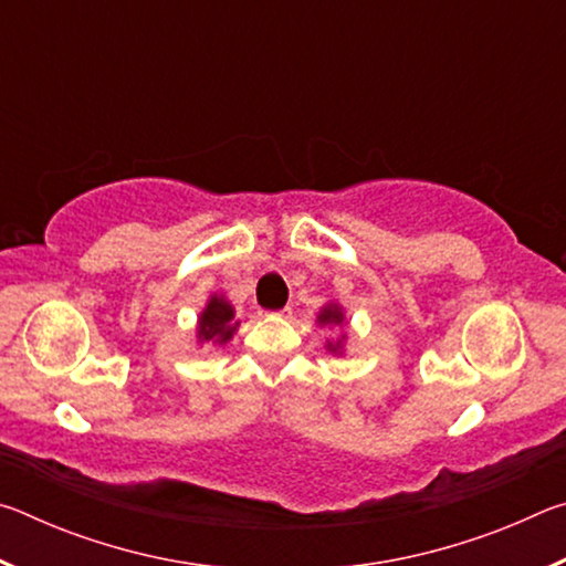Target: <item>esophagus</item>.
<instances>
[{"instance_id":"obj_1","label":"esophagus","mask_w":566,"mask_h":566,"mask_svg":"<svg viewBox=\"0 0 566 566\" xmlns=\"http://www.w3.org/2000/svg\"><path fill=\"white\" fill-rule=\"evenodd\" d=\"M276 314H280V317H290V314H292V306H284V310H280Z\"/></svg>"}]
</instances>
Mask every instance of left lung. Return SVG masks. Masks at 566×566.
<instances>
[{
	"label": "left lung",
	"mask_w": 566,
	"mask_h": 566,
	"mask_svg": "<svg viewBox=\"0 0 566 566\" xmlns=\"http://www.w3.org/2000/svg\"><path fill=\"white\" fill-rule=\"evenodd\" d=\"M317 322L322 324H332V327H342L344 324V312H342V306L339 304H334V302H329V304H324L322 306V312L317 314ZM342 347H344V337L342 339H337V342H327V349L329 352H334V354H339L342 352Z\"/></svg>",
	"instance_id": "left-lung-1"
}]
</instances>
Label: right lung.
<instances>
[{
	"label": "right lung",
	"instance_id": "right-lung-1",
	"mask_svg": "<svg viewBox=\"0 0 566 566\" xmlns=\"http://www.w3.org/2000/svg\"><path fill=\"white\" fill-rule=\"evenodd\" d=\"M239 327V322L234 319V306L229 304L224 296H209L207 306L199 314L197 322V339L202 344H227L229 339L234 337V332Z\"/></svg>",
	"mask_w": 566,
	"mask_h": 566
}]
</instances>
